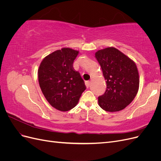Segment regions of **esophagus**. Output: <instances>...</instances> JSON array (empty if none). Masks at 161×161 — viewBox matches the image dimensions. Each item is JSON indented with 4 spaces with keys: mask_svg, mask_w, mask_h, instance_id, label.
Listing matches in <instances>:
<instances>
[{
    "mask_svg": "<svg viewBox=\"0 0 161 161\" xmlns=\"http://www.w3.org/2000/svg\"><path fill=\"white\" fill-rule=\"evenodd\" d=\"M85 85H86V86L87 87V88H89V87L91 86V82H90V81H87V82H86Z\"/></svg>",
    "mask_w": 161,
    "mask_h": 161,
    "instance_id": "1",
    "label": "esophagus"
}]
</instances>
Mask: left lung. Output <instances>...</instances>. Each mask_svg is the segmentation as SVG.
<instances>
[{"mask_svg": "<svg viewBox=\"0 0 161 161\" xmlns=\"http://www.w3.org/2000/svg\"><path fill=\"white\" fill-rule=\"evenodd\" d=\"M106 80L107 89L99 97V105L103 110L116 112L125 108L137 95L139 73L136 63L114 47L95 52Z\"/></svg>", "mask_w": 161, "mask_h": 161, "instance_id": "8db88e82", "label": "left lung"}]
</instances>
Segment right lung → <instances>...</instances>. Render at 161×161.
Masks as SVG:
<instances>
[{"label":"right lung","mask_w":161,"mask_h":161,"mask_svg":"<svg viewBox=\"0 0 161 161\" xmlns=\"http://www.w3.org/2000/svg\"><path fill=\"white\" fill-rule=\"evenodd\" d=\"M79 51L64 47L43 58L38 69V80L45 98L53 108L67 111L78 104L86 89L73 62Z\"/></svg>","instance_id":"1"}]
</instances>
